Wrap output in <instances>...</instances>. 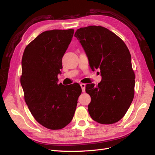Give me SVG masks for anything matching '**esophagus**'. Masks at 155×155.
Listing matches in <instances>:
<instances>
[{
    "label": "esophagus",
    "mask_w": 155,
    "mask_h": 155,
    "mask_svg": "<svg viewBox=\"0 0 155 155\" xmlns=\"http://www.w3.org/2000/svg\"><path fill=\"white\" fill-rule=\"evenodd\" d=\"M85 83H81L80 84V86L81 87V89H82V92H85Z\"/></svg>",
    "instance_id": "34e87169"
}]
</instances>
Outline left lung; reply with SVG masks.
Returning a JSON list of instances; mask_svg holds the SVG:
<instances>
[{
	"instance_id": "8db88e82",
	"label": "left lung",
	"mask_w": 155,
	"mask_h": 155,
	"mask_svg": "<svg viewBox=\"0 0 155 155\" xmlns=\"http://www.w3.org/2000/svg\"><path fill=\"white\" fill-rule=\"evenodd\" d=\"M91 69H100L101 81L87 84L89 114L97 123L112 124L125 116L134 95L135 74L131 56L122 39L106 28L88 26L75 33Z\"/></svg>"
}]
</instances>
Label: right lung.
<instances>
[{
  "mask_svg": "<svg viewBox=\"0 0 155 155\" xmlns=\"http://www.w3.org/2000/svg\"><path fill=\"white\" fill-rule=\"evenodd\" d=\"M74 31L41 33L26 46L22 55L21 84L25 102L37 122L51 130L63 129L72 121L82 91L77 83L68 86L58 83Z\"/></svg>",
  "mask_w": 155,
  "mask_h": 155,
  "instance_id": "right-lung-1",
  "label": "right lung"
}]
</instances>
